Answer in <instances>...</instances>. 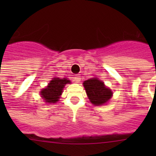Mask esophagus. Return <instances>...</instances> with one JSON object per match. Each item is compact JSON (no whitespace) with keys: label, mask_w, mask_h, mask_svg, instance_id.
<instances>
[{"label":"esophagus","mask_w":156,"mask_h":156,"mask_svg":"<svg viewBox=\"0 0 156 156\" xmlns=\"http://www.w3.org/2000/svg\"><path fill=\"white\" fill-rule=\"evenodd\" d=\"M74 81H75V82H79L80 80H81V76H80V75H75V76L73 78Z\"/></svg>","instance_id":"1"}]
</instances>
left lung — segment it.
Wrapping results in <instances>:
<instances>
[{"instance_id":"8db88e82","label":"left lung","mask_w":156,"mask_h":156,"mask_svg":"<svg viewBox=\"0 0 156 156\" xmlns=\"http://www.w3.org/2000/svg\"><path fill=\"white\" fill-rule=\"evenodd\" d=\"M90 101L95 106H102L109 100L112 92L98 78H90L83 83Z\"/></svg>"}]
</instances>
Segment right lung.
<instances>
[{"mask_svg": "<svg viewBox=\"0 0 156 156\" xmlns=\"http://www.w3.org/2000/svg\"><path fill=\"white\" fill-rule=\"evenodd\" d=\"M67 83H70V81L66 78H54L49 83L48 87L41 91V97L45 100L46 103H56L59 101V97L62 94L63 87Z\"/></svg>", "mask_w": 156, "mask_h": 156, "instance_id": "1", "label": "right lung"}]
</instances>
